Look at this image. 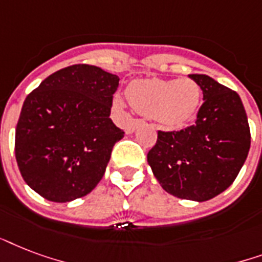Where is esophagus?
I'll return each instance as SVG.
<instances>
[{"instance_id":"esophagus-1","label":"esophagus","mask_w":262,"mask_h":262,"mask_svg":"<svg viewBox=\"0 0 262 262\" xmlns=\"http://www.w3.org/2000/svg\"><path fill=\"white\" fill-rule=\"evenodd\" d=\"M141 124H142L141 120L131 121V123H129V124L127 125V127H125V133H127V134H133L134 131H135V129H137L138 127H139V125H141Z\"/></svg>"}]
</instances>
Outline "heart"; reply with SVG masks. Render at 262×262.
<instances>
[{
	"label": "heart",
	"mask_w": 262,
	"mask_h": 262,
	"mask_svg": "<svg viewBox=\"0 0 262 262\" xmlns=\"http://www.w3.org/2000/svg\"><path fill=\"white\" fill-rule=\"evenodd\" d=\"M128 98L138 112L153 117L167 128H176L194 117L201 102V87L192 79L178 80L142 79L128 87ZM117 108H124L125 101L117 95Z\"/></svg>",
	"instance_id": "1"
}]
</instances>
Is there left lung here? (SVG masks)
Segmentation results:
<instances>
[{
	"label": "left lung",
	"mask_w": 262,
	"mask_h": 262,
	"mask_svg": "<svg viewBox=\"0 0 262 262\" xmlns=\"http://www.w3.org/2000/svg\"><path fill=\"white\" fill-rule=\"evenodd\" d=\"M190 78L204 94L195 123L180 131H159L147 163L165 191L202 202L236 179L250 149V128L236 91L208 75Z\"/></svg>",
	"instance_id": "1"
}]
</instances>
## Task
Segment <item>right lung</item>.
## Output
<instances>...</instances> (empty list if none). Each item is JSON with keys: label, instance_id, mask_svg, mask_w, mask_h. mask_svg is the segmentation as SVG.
Wrapping results in <instances>:
<instances>
[{"label": "right lung", "instance_id": "1", "mask_svg": "<svg viewBox=\"0 0 262 262\" xmlns=\"http://www.w3.org/2000/svg\"><path fill=\"white\" fill-rule=\"evenodd\" d=\"M119 76L76 64L45 79L24 101L15 154L24 182L53 202L87 195L124 131L111 119Z\"/></svg>", "mask_w": 262, "mask_h": 262}]
</instances>
